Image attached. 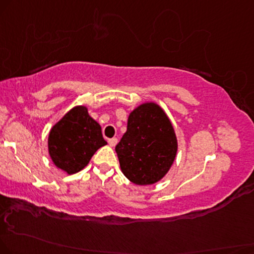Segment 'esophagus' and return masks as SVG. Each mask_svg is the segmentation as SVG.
<instances>
[{
	"label": "esophagus",
	"instance_id": "esophagus-1",
	"mask_svg": "<svg viewBox=\"0 0 254 254\" xmlns=\"http://www.w3.org/2000/svg\"><path fill=\"white\" fill-rule=\"evenodd\" d=\"M108 143H109V146H111V147H114L118 143V139H115V137H113V139H109Z\"/></svg>",
	"mask_w": 254,
	"mask_h": 254
}]
</instances>
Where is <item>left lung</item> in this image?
Masks as SVG:
<instances>
[{"label": "left lung", "instance_id": "1", "mask_svg": "<svg viewBox=\"0 0 254 254\" xmlns=\"http://www.w3.org/2000/svg\"><path fill=\"white\" fill-rule=\"evenodd\" d=\"M115 151L122 173L133 184L146 186L160 181L178 152L173 125L164 109L153 101L134 108Z\"/></svg>", "mask_w": 254, "mask_h": 254}]
</instances>
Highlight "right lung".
I'll list each match as a JSON object with an SVG mask.
<instances>
[{"instance_id":"right-lung-1","label":"right lung","mask_w":254,"mask_h":254,"mask_svg":"<svg viewBox=\"0 0 254 254\" xmlns=\"http://www.w3.org/2000/svg\"><path fill=\"white\" fill-rule=\"evenodd\" d=\"M107 145L101 126L86 106H75L51 128L48 153L53 164L67 174H75L89 164L94 153Z\"/></svg>"}]
</instances>
